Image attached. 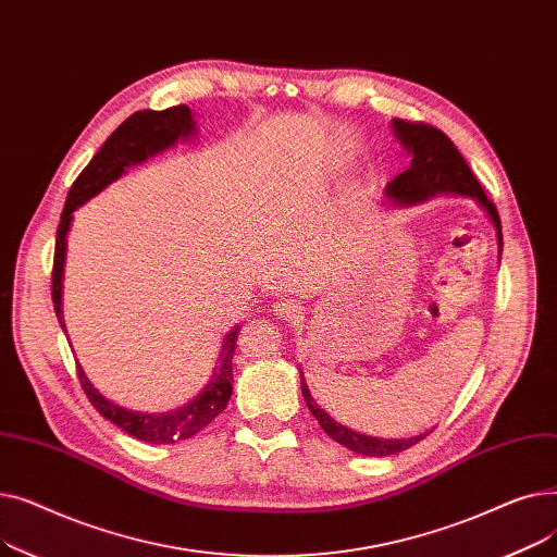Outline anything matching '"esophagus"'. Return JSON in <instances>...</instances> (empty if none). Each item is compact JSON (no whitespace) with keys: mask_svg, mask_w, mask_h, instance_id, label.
Listing matches in <instances>:
<instances>
[{"mask_svg":"<svg viewBox=\"0 0 557 557\" xmlns=\"http://www.w3.org/2000/svg\"><path fill=\"white\" fill-rule=\"evenodd\" d=\"M273 313L282 320H296L302 313V307H300V302L290 300V298H280L273 302Z\"/></svg>","mask_w":557,"mask_h":557,"instance_id":"esophagus-1","label":"esophagus"}]
</instances>
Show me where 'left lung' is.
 <instances>
[{
  "mask_svg": "<svg viewBox=\"0 0 557 557\" xmlns=\"http://www.w3.org/2000/svg\"><path fill=\"white\" fill-rule=\"evenodd\" d=\"M393 133L397 141L401 144V149L406 156L411 158V164H408L406 171H401L397 178L386 187V198L393 205H399V208H408V205H420L433 196L441 194H451V196H465L472 198L479 208L487 214L496 230V246H499V259L504 250V237H502V221L499 214H496L494 205L487 200L483 187L479 185L476 175L472 169L467 166L465 158L458 153L454 141L443 133L429 124H413V122H404V120H393L391 122ZM300 384H302V395L309 406L311 416L318 420V424L323 426V431L336 441L338 445L347 447L349 451L361 454V456H393L399 454L408 447H413L420 443L422 437L429 433L411 435V437H376L368 435L361 431H355L345 426L343 422L334 420L323 406H320L313 397L311 391L305 382V374L300 370Z\"/></svg>",
  "mask_w": 557,
  "mask_h": 557,
  "instance_id": "1",
  "label": "left lung"
}]
</instances>
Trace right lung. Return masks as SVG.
Returning a JSON list of instances; mask_svg holds the SVG:
<instances>
[{
	"instance_id": "1",
	"label": "right lung",
	"mask_w": 557,
	"mask_h": 557,
	"mask_svg": "<svg viewBox=\"0 0 557 557\" xmlns=\"http://www.w3.org/2000/svg\"><path fill=\"white\" fill-rule=\"evenodd\" d=\"M191 137H196V122L187 106H173L166 110H139L131 114L128 120L106 139L99 153L74 181L65 200L61 223H58V232H55V255H53V275H51L53 309L63 332H67L65 320H63V273H65L67 232L74 221V212L81 208V205L95 198L99 191H103L108 185L120 181L131 166L141 164L158 153H164L181 139H191ZM239 330L242 325H237L234 330H230V334H225L208 386H205L191 401L178 408H171V411L144 413V411H133V408L114 404L95 388V384L87 379V374L78 366L81 386L106 420H110L128 435L137 437V441L151 443V445H171L178 441H187V437L196 435L200 429L208 426L230 401L232 379H234L232 355H234V347H237Z\"/></svg>"
}]
</instances>
